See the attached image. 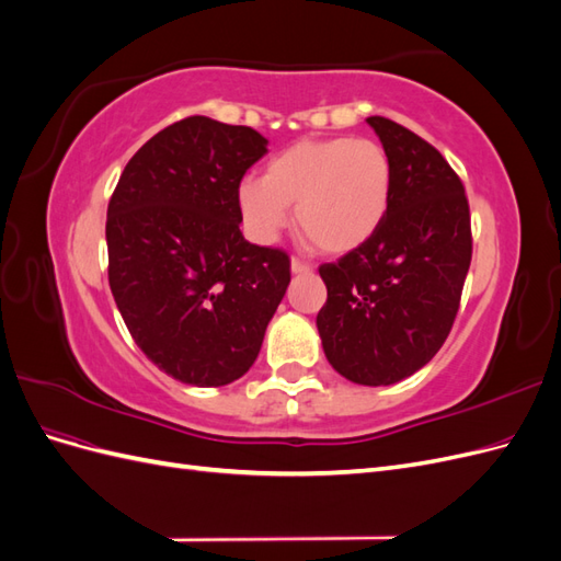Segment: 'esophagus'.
Segmentation results:
<instances>
[{"label": "esophagus", "instance_id": "obj_1", "mask_svg": "<svg viewBox=\"0 0 561 561\" xmlns=\"http://www.w3.org/2000/svg\"><path fill=\"white\" fill-rule=\"evenodd\" d=\"M290 268H293V274H309V271H311V264H307V262H301V260L293 257Z\"/></svg>", "mask_w": 561, "mask_h": 561}]
</instances>
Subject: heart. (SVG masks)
<instances>
[{
    "label": "heart",
    "instance_id": "obj_1",
    "mask_svg": "<svg viewBox=\"0 0 561 561\" xmlns=\"http://www.w3.org/2000/svg\"><path fill=\"white\" fill-rule=\"evenodd\" d=\"M393 196L388 151L367 138L299 140L268 161L264 178L239 186L254 241L271 243L295 206L297 229L322 252L346 254L377 233Z\"/></svg>",
    "mask_w": 561,
    "mask_h": 561
}]
</instances>
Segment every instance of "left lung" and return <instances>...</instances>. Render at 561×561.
<instances>
[{"instance_id":"1","label":"left lung","mask_w":561,"mask_h":561,"mask_svg":"<svg viewBox=\"0 0 561 561\" xmlns=\"http://www.w3.org/2000/svg\"><path fill=\"white\" fill-rule=\"evenodd\" d=\"M393 165L388 215L367 243L322 264L316 325L330 365L353 383L390 386L433 360L451 332L472 257L463 182L439 151L369 116Z\"/></svg>"}]
</instances>
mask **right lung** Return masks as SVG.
<instances>
[{"label":"right lung","instance_id":"1","mask_svg":"<svg viewBox=\"0 0 561 561\" xmlns=\"http://www.w3.org/2000/svg\"><path fill=\"white\" fill-rule=\"evenodd\" d=\"M266 145L248 126L186 116L135 151L110 198L114 301L135 344L182 383L243 377L290 283L287 252L239 229V186Z\"/></svg>","mask_w":561,"mask_h":561}]
</instances>
